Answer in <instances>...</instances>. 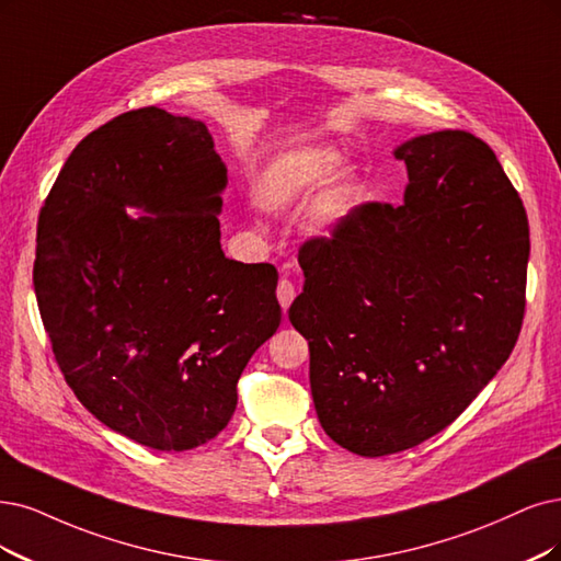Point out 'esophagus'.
I'll list each match as a JSON object with an SVG mask.
<instances>
[{
	"label": "esophagus",
	"mask_w": 561,
	"mask_h": 561,
	"mask_svg": "<svg viewBox=\"0 0 561 561\" xmlns=\"http://www.w3.org/2000/svg\"><path fill=\"white\" fill-rule=\"evenodd\" d=\"M294 298H296V286H294L291 282H288V279H282V282L277 284V300H279V305H282L284 309H288V307H291Z\"/></svg>",
	"instance_id": "1"
}]
</instances>
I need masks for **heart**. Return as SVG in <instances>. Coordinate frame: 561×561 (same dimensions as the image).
<instances>
[{"mask_svg":"<svg viewBox=\"0 0 561 561\" xmlns=\"http://www.w3.org/2000/svg\"><path fill=\"white\" fill-rule=\"evenodd\" d=\"M337 154L333 150H323V148H307L300 150L291 157H286L275 171V182L282 186V190L288 192H300L309 190V186L319 184L321 180L328 178V173L335 169ZM348 196V184L337 182L330 192V201L335 205H342Z\"/></svg>","mask_w":561,"mask_h":561,"instance_id":"heart-1","label":"heart"}]
</instances>
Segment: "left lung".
Masks as SVG:
<instances>
[{
    "mask_svg": "<svg viewBox=\"0 0 561 561\" xmlns=\"http://www.w3.org/2000/svg\"><path fill=\"white\" fill-rule=\"evenodd\" d=\"M396 159L404 203H360L309 238L288 309L309 342L321 427L363 458L448 427L508 360L525 319L527 213L490 145L434 131Z\"/></svg>",
    "mask_w": 561,
    "mask_h": 561,
    "instance_id": "left-lung-1",
    "label": "left lung"
}]
</instances>
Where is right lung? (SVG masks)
Listing matches in <instances>:
<instances>
[{"instance_id": "1", "label": "right lung", "mask_w": 561, "mask_h": 561, "mask_svg": "<svg viewBox=\"0 0 561 561\" xmlns=\"http://www.w3.org/2000/svg\"><path fill=\"white\" fill-rule=\"evenodd\" d=\"M224 186L205 124L148 106L82 138L38 213L34 291L61 375L103 425L157 450L217 437L282 321L277 267L221 252Z\"/></svg>"}]
</instances>
